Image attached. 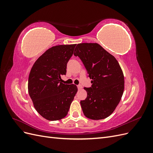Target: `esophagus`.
Wrapping results in <instances>:
<instances>
[{"instance_id": "34e87169", "label": "esophagus", "mask_w": 153, "mask_h": 153, "mask_svg": "<svg viewBox=\"0 0 153 153\" xmlns=\"http://www.w3.org/2000/svg\"><path fill=\"white\" fill-rule=\"evenodd\" d=\"M77 87H78V89H82V86L81 85H77Z\"/></svg>"}]
</instances>
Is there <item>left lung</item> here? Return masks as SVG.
Returning a JSON list of instances; mask_svg holds the SVG:
<instances>
[{
    "label": "left lung",
    "instance_id": "obj_1",
    "mask_svg": "<svg viewBox=\"0 0 153 153\" xmlns=\"http://www.w3.org/2000/svg\"><path fill=\"white\" fill-rule=\"evenodd\" d=\"M74 55L82 61L92 85L80 105L85 116L93 120L106 118L121 101L124 87L122 69L113 55L98 43H80Z\"/></svg>",
    "mask_w": 153,
    "mask_h": 153
}]
</instances>
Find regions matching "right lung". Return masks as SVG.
Masks as SVG:
<instances>
[{
  "instance_id": "right-lung-1",
  "label": "right lung",
  "mask_w": 153,
  "mask_h": 153,
  "mask_svg": "<svg viewBox=\"0 0 153 153\" xmlns=\"http://www.w3.org/2000/svg\"><path fill=\"white\" fill-rule=\"evenodd\" d=\"M76 45H58L40 56L32 66L29 76L28 91L36 110L49 121L66 116L77 87L62 83L67 64Z\"/></svg>"
}]
</instances>
